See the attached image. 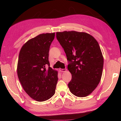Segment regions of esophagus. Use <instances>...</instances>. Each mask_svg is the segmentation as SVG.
I'll list each match as a JSON object with an SVG mask.
<instances>
[{"label": "esophagus", "instance_id": "1", "mask_svg": "<svg viewBox=\"0 0 121 121\" xmlns=\"http://www.w3.org/2000/svg\"><path fill=\"white\" fill-rule=\"evenodd\" d=\"M59 70H60L61 72H65V71H67V69H61V68H60V69H59Z\"/></svg>", "mask_w": 121, "mask_h": 121}]
</instances>
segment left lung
I'll use <instances>...</instances> for the list:
<instances>
[{
  "instance_id": "1",
  "label": "left lung",
  "mask_w": 121,
  "mask_h": 121,
  "mask_svg": "<svg viewBox=\"0 0 121 121\" xmlns=\"http://www.w3.org/2000/svg\"><path fill=\"white\" fill-rule=\"evenodd\" d=\"M56 35L69 62L68 69L72 76L69 90L76 97H86L101 80L104 58L99 45L92 36L84 32L65 31Z\"/></svg>"
}]
</instances>
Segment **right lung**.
<instances>
[{"label":"right lung","instance_id":"obj_1","mask_svg":"<svg viewBox=\"0 0 121 121\" xmlns=\"http://www.w3.org/2000/svg\"><path fill=\"white\" fill-rule=\"evenodd\" d=\"M54 36V32L39 35L28 40L20 51L18 78L26 92L37 101L49 99L56 91L58 71L51 68L48 61L50 47Z\"/></svg>","mask_w":121,"mask_h":121}]
</instances>
